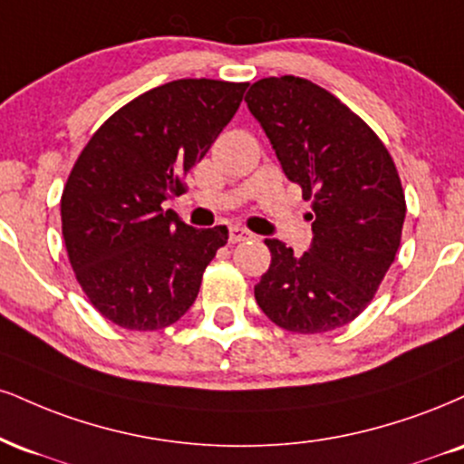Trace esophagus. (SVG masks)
Returning <instances> with one entry per match:
<instances>
[{
  "instance_id": "1",
  "label": "esophagus",
  "mask_w": 464,
  "mask_h": 464,
  "mask_svg": "<svg viewBox=\"0 0 464 464\" xmlns=\"http://www.w3.org/2000/svg\"><path fill=\"white\" fill-rule=\"evenodd\" d=\"M250 237H255V236L250 231H246V228H242V227H231V228H228V244L244 242V239H250Z\"/></svg>"
}]
</instances>
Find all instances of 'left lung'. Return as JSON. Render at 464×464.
<instances>
[{"label": "left lung", "instance_id": "obj_1", "mask_svg": "<svg viewBox=\"0 0 464 464\" xmlns=\"http://www.w3.org/2000/svg\"><path fill=\"white\" fill-rule=\"evenodd\" d=\"M246 103L314 209L306 253L266 239L272 261L256 304L289 333L342 328L367 309L400 248L406 200L392 153L361 116L303 77L255 82Z\"/></svg>", "mask_w": 464, "mask_h": 464}]
</instances>
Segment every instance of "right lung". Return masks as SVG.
Masks as SVG:
<instances>
[{"mask_svg":"<svg viewBox=\"0 0 464 464\" xmlns=\"http://www.w3.org/2000/svg\"><path fill=\"white\" fill-rule=\"evenodd\" d=\"M246 82L177 80L116 110L66 179L60 216L91 304L127 331L170 326L197 300L227 227L194 228L161 203L233 119Z\"/></svg>","mask_w":464,"mask_h":464,"instance_id":"right-lung-1","label":"right lung"}]
</instances>
